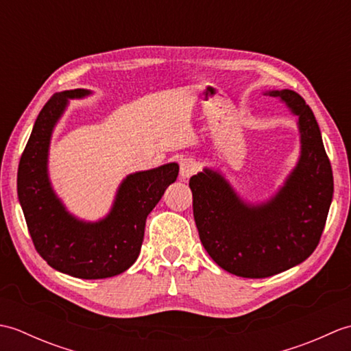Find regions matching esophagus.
<instances>
[{"label": "esophagus", "mask_w": 351, "mask_h": 351, "mask_svg": "<svg viewBox=\"0 0 351 351\" xmlns=\"http://www.w3.org/2000/svg\"><path fill=\"white\" fill-rule=\"evenodd\" d=\"M199 171V162L193 158H182L180 162V175L184 180H189Z\"/></svg>", "instance_id": "esophagus-1"}]
</instances>
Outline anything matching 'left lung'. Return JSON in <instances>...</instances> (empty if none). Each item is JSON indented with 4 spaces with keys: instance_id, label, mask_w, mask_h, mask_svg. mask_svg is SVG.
<instances>
[{
    "instance_id": "8db88e82",
    "label": "left lung",
    "mask_w": 351,
    "mask_h": 351,
    "mask_svg": "<svg viewBox=\"0 0 351 351\" xmlns=\"http://www.w3.org/2000/svg\"><path fill=\"white\" fill-rule=\"evenodd\" d=\"M270 96L299 116L302 155L285 187L270 202L252 206L210 169L190 180L193 215L208 255L223 270L249 279L282 273L309 258L333 196L332 166L311 107L288 88Z\"/></svg>"
}]
</instances>
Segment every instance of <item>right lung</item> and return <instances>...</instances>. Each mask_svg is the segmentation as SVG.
<instances>
[{
	"label": "right lung",
	"instance_id": "right-lung-1",
	"mask_svg": "<svg viewBox=\"0 0 351 351\" xmlns=\"http://www.w3.org/2000/svg\"><path fill=\"white\" fill-rule=\"evenodd\" d=\"M90 92L52 95L37 116L18 167V196L37 253L56 268L80 279H106L136 263L146 217L176 181V162L130 175L119 189L113 210L98 223H84L64 210L52 191L47 158L52 128L68 104Z\"/></svg>",
	"mask_w": 351,
	"mask_h": 351
}]
</instances>
